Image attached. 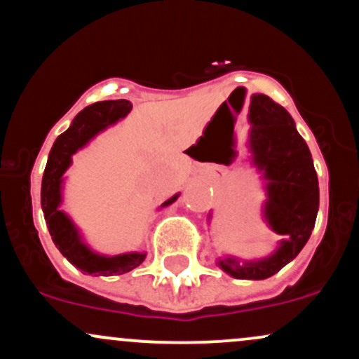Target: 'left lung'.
<instances>
[{
    "label": "left lung",
    "mask_w": 359,
    "mask_h": 359,
    "mask_svg": "<svg viewBox=\"0 0 359 359\" xmlns=\"http://www.w3.org/2000/svg\"><path fill=\"white\" fill-rule=\"evenodd\" d=\"M250 122L254 163L269 180L267 222L285 240L271 257L247 264L228 257L219 267L238 279H266L293 261L309 242L318 211V180L310 149L288 110L257 93L250 100Z\"/></svg>",
    "instance_id": "left-lung-1"
}]
</instances>
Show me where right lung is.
Returning a JSON list of instances; mask_svg holds the SVG:
<instances>
[{
	"instance_id": "obj_1",
	"label": "right lung",
	"mask_w": 359,
	"mask_h": 359,
	"mask_svg": "<svg viewBox=\"0 0 359 359\" xmlns=\"http://www.w3.org/2000/svg\"><path fill=\"white\" fill-rule=\"evenodd\" d=\"M133 107L129 100H105L88 105L74 117L73 124L62 135L57 136L50 148L49 160H47L44 177H42L41 204L44 211V218L49 228L53 242L68 261L76 266L81 273L95 276L124 274L133 271L144 261L147 254H122L114 257L93 254L88 247L78 237L76 228L69 222L68 216L59 211L61 203V182L62 173L71 163V155L85 147L97 133L105 129L124 117ZM177 196L165 201L161 206H168Z\"/></svg>"
}]
</instances>
